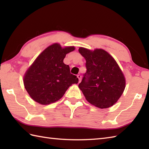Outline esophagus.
Returning <instances> with one entry per match:
<instances>
[{"instance_id": "esophagus-1", "label": "esophagus", "mask_w": 149, "mask_h": 149, "mask_svg": "<svg viewBox=\"0 0 149 149\" xmlns=\"http://www.w3.org/2000/svg\"><path fill=\"white\" fill-rule=\"evenodd\" d=\"M77 78L79 79V82H81V79H82V76H81V75L80 74H78V75H77Z\"/></svg>"}]
</instances>
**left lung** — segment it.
<instances>
[{
    "instance_id": "left-lung-1",
    "label": "left lung",
    "mask_w": 149,
    "mask_h": 149,
    "mask_svg": "<svg viewBox=\"0 0 149 149\" xmlns=\"http://www.w3.org/2000/svg\"><path fill=\"white\" fill-rule=\"evenodd\" d=\"M79 52L86 59V68L79 88L92 105L100 109L112 106L125 88V77L118 65L103 49L92 51L80 47Z\"/></svg>"
}]
</instances>
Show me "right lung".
Masks as SVG:
<instances>
[{
	"label": "right lung",
	"instance_id": "add662e5",
	"mask_svg": "<svg viewBox=\"0 0 149 149\" xmlns=\"http://www.w3.org/2000/svg\"><path fill=\"white\" fill-rule=\"evenodd\" d=\"M74 50V47L62 48L54 43L37 57L24 77L25 88L34 101L43 105L55 102L72 84L78 83L77 76L63 63L66 54Z\"/></svg>",
	"mask_w": 149,
	"mask_h": 149
}]
</instances>
